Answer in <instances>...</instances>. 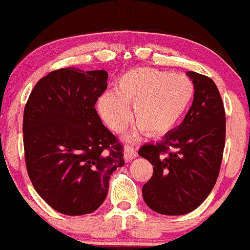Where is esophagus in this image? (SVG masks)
<instances>
[{
  "mask_svg": "<svg viewBox=\"0 0 250 250\" xmlns=\"http://www.w3.org/2000/svg\"><path fill=\"white\" fill-rule=\"evenodd\" d=\"M137 151L134 149L132 146L130 145H126L125 148H124V159L126 161H132L133 159H136L137 158Z\"/></svg>",
  "mask_w": 250,
  "mask_h": 250,
  "instance_id": "34e87169",
  "label": "esophagus"
}]
</instances>
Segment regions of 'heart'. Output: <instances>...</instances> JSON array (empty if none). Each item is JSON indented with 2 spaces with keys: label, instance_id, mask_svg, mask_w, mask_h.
<instances>
[{
  "label": "heart",
  "instance_id": "1",
  "mask_svg": "<svg viewBox=\"0 0 250 250\" xmlns=\"http://www.w3.org/2000/svg\"><path fill=\"white\" fill-rule=\"evenodd\" d=\"M195 95L193 82L153 67H136L120 76L116 92L106 91L98 101L102 118L114 132H122L132 117L137 124L130 134L159 137L171 132L183 120Z\"/></svg>",
  "mask_w": 250,
  "mask_h": 250
}]
</instances>
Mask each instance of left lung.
I'll return each instance as SVG.
<instances>
[{"label": "left lung", "instance_id": "1", "mask_svg": "<svg viewBox=\"0 0 250 250\" xmlns=\"http://www.w3.org/2000/svg\"><path fill=\"white\" fill-rule=\"evenodd\" d=\"M187 76L195 95L184 122L138 152L153 166L143 186L144 201L164 215H184L200 206L216 183L224 154L226 113L218 87L207 76Z\"/></svg>", "mask_w": 250, "mask_h": 250}]
</instances>
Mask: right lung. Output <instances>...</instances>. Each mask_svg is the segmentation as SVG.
Here are the masks:
<instances>
[{
  "mask_svg": "<svg viewBox=\"0 0 250 250\" xmlns=\"http://www.w3.org/2000/svg\"><path fill=\"white\" fill-rule=\"evenodd\" d=\"M104 70L51 71L32 89L23 116L26 171L50 207L65 215L95 212L111 174L124 166L123 146L95 104L107 87Z\"/></svg>",
  "mask_w": 250,
  "mask_h": 250,
  "instance_id": "add662e5",
  "label": "right lung"
}]
</instances>
